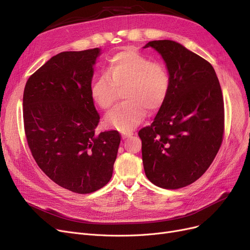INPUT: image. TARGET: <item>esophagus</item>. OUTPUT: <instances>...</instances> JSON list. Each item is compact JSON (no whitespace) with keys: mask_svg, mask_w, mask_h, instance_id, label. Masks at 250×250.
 <instances>
[{"mask_svg":"<svg viewBox=\"0 0 250 250\" xmlns=\"http://www.w3.org/2000/svg\"><path fill=\"white\" fill-rule=\"evenodd\" d=\"M122 135H123V138H124V139H126V138H130V137H132L134 134H133L132 132L123 131V132H122Z\"/></svg>","mask_w":250,"mask_h":250,"instance_id":"1","label":"esophagus"}]
</instances>
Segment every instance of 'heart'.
Listing matches in <instances>:
<instances>
[{
  "mask_svg": "<svg viewBox=\"0 0 250 250\" xmlns=\"http://www.w3.org/2000/svg\"><path fill=\"white\" fill-rule=\"evenodd\" d=\"M125 85L126 100L109 111L105 122L122 131H131L146 116L147 109L163 106L170 90V75L163 63L125 49L110 59L105 73L91 84L90 95L99 107L108 109L115 102L116 86Z\"/></svg>",
  "mask_w": 250,
  "mask_h": 250,
  "instance_id": "1",
  "label": "heart"
}]
</instances>
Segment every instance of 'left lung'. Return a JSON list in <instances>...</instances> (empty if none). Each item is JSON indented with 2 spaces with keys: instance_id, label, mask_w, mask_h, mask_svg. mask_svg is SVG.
<instances>
[{
  "instance_id": "obj_1",
  "label": "left lung",
  "mask_w": 250,
  "mask_h": 250,
  "mask_svg": "<svg viewBox=\"0 0 250 250\" xmlns=\"http://www.w3.org/2000/svg\"><path fill=\"white\" fill-rule=\"evenodd\" d=\"M167 64L170 90L153 123L139 131L146 177L177 189L198 180L213 162L225 132L224 98L216 73L200 55L171 40L147 43Z\"/></svg>"
}]
</instances>
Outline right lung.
<instances>
[{"instance_id": "right-lung-1", "label": "right lung", "mask_w": 250, "mask_h": 250, "mask_svg": "<svg viewBox=\"0 0 250 250\" xmlns=\"http://www.w3.org/2000/svg\"><path fill=\"white\" fill-rule=\"evenodd\" d=\"M99 48L63 51L27 79L23 125L39 168L60 187L94 192L112 177L120 134L96 133L100 115L90 95Z\"/></svg>"}]
</instances>
